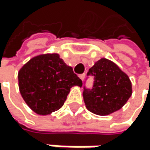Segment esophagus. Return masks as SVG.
I'll list each match as a JSON object with an SVG mask.
<instances>
[{
	"mask_svg": "<svg viewBox=\"0 0 150 150\" xmlns=\"http://www.w3.org/2000/svg\"><path fill=\"white\" fill-rule=\"evenodd\" d=\"M84 76H85V74H79V77H80V79H81L82 81L84 79Z\"/></svg>",
	"mask_w": 150,
	"mask_h": 150,
	"instance_id": "1",
	"label": "esophagus"
}]
</instances>
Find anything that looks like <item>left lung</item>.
I'll return each mask as SVG.
<instances>
[{
  "label": "left lung",
  "instance_id": "obj_1",
  "mask_svg": "<svg viewBox=\"0 0 150 150\" xmlns=\"http://www.w3.org/2000/svg\"><path fill=\"white\" fill-rule=\"evenodd\" d=\"M87 74L94 76L92 89L83 88V101L91 112L105 116L122 109L132 93L131 82L127 74L112 61L101 58Z\"/></svg>",
  "mask_w": 150,
  "mask_h": 150
}]
</instances>
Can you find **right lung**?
Wrapping results in <instances>:
<instances>
[{"label":"right lung","instance_id":"right-lung-1","mask_svg":"<svg viewBox=\"0 0 150 150\" xmlns=\"http://www.w3.org/2000/svg\"><path fill=\"white\" fill-rule=\"evenodd\" d=\"M18 79L23 100L39 115L59 110L73 86L83 84L73 68L57 53L31 58L20 69Z\"/></svg>","mask_w":150,"mask_h":150}]
</instances>
